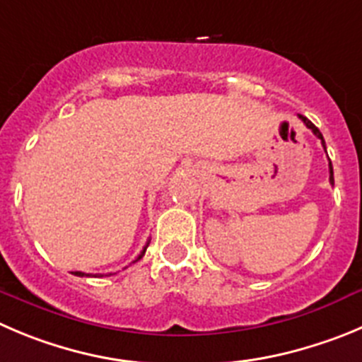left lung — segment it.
<instances>
[{
    "mask_svg": "<svg viewBox=\"0 0 362 362\" xmlns=\"http://www.w3.org/2000/svg\"><path fill=\"white\" fill-rule=\"evenodd\" d=\"M298 117H300V119L303 121V123H305V127H307V128H310V130H313V134L316 135V137H318V139H322V144H323V148H325V141H323V135H322V132H320L318 128L314 127V124L310 123V121L307 119L305 116H300V114H298ZM325 151H327V150H325ZM329 171H330V178H329V180H330V184L334 185V171H332V162H329Z\"/></svg>",
    "mask_w": 362,
    "mask_h": 362,
    "instance_id": "obj_1",
    "label": "left lung"
}]
</instances>
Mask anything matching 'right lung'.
Returning <instances> with one entry per match:
<instances>
[{
	"label": "right lung",
	"instance_id": "add662e5",
	"mask_svg": "<svg viewBox=\"0 0 362 362\" xmlns=\"http://www.w3.org/2000/svg\"><path fill=\"white\" fill-rule=\"evenodd\" d=\"M148 245H150V243H146V246H144V248H143V252H141V255H139V257H137V259H135L134 262H137V261H139V259H143L144 252H146V248H148ZM73 275H76V276H96V275H90V273H82V272H74ZM109 275H110V273H109ZM100 276H103V275H100Z\"/></svg>",
	"mask_w": 362,
	"mask_h": 362
}]
</instances>
